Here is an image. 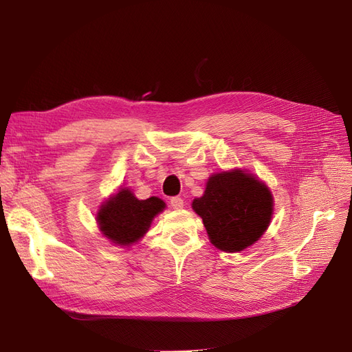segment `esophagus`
<instances>
[{"mask_svg":"<svg viewBox=\"0 0 352 352\" xmlns=\"http://www.w3.org/2000/svg\"><path fill=\"white\" fill-rule=\"evenodd\" d=\"M170 204L174 210H181V208H184V206H186V204H184V199L181 197H173L171 201H170Z\"/></svg>","mask_w":352,"mask_h":352,"instance_id":"34e87169","label":"esophagus"}]
</instances>
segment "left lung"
<instances>
[{"mask_svg":"<svg viewBox=\"0 0 352 352\" xmlns=\"http://www.w3.org/2000/svg\"><path fill=\"white\" fill-rule=\"evenodd\" d=\"M212 245L226 252H239L267 231L274 210L270 188L244 170L214 174L204 195L192 201Z\"/></svg>","mask_w":352,"mask_h":352,"instance_id":"obj_1","label":"left lung"}]
</instances>
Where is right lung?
Returning a JSON list of instances; mask_svg holds the SVG:
<instances>
[{
  "mask_svg": "<svg viewBox=\"0 0 352 352\" xmlns=\"http://www.w3.org/2000/svg\"><path fill=\"white\" fill-rule=\"evenodd\" d=\"M165 208L158 197L138 199L131 190L121 188L97 212V223L111 243L128 247L144 236L153 219Z\"/></svg>",
  "mask_w": 352,
  "mask_h": 352,
  "instance_id": "right-lung-1",
  "label": "right lung"
}]
</instances>
